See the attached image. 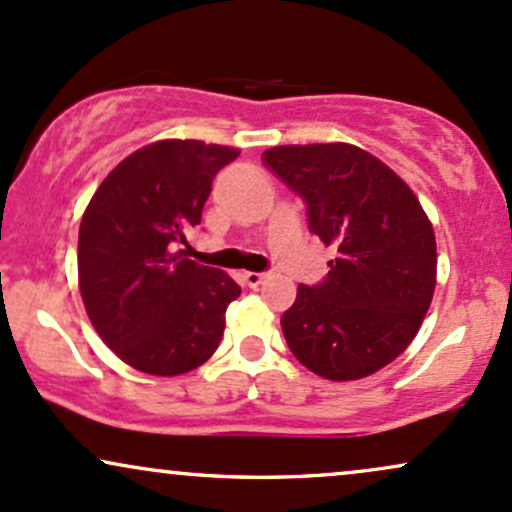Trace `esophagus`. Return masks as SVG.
I'll use <instances>...</instances> for the list:
<instances>
[{
  "label": "esophagus",
  "mask_w": 512,
  "mask_h": 512,
  "mask_svg": "<svg viewBox=\"0 0 512 512\" xmlns=\"http://www.w3.org/2000/svg\"><path fill=\"white\" fill-rule=\"evenodd\" d=\"M264 279H267V274L264 272H245L243 274V281L250 286V289H257Z\"/></svg>",
  "instance_id": "1"
}]
</instances>
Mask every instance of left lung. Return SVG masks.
Returning a JSON list of instances; mask_svg holds the SVG:
<instances>
[{
	"label": "left lung",
	"mask_w": 512,
	"mask_h": 512,
	"mask_svg": "<svg viewBox=\"0 0 512 512\" xmlns=\"http://www.w3.org/2000/svg\"><path fill=\"white\" fill-rule=\"evenodd\" d=\"M303 197L308 226L337 250L281 315L291 354L327 380L385 368L419 332L436 289V236L395 170L354 144H291L262 154Z\"/></svg>",
	"instance_id": "1"
}]
</instances>
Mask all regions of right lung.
Here are the masks:
<instances>
[{"instance_id": "obj_1", "label": "right lung", "mask_w": 512, "mask_h": 512, "mask_svg": "<svg viewBox=\"0 0 512 512\" xmlns=\"http://www.w3.org/2000/svg\"><path fill=\"white\" fill-rule=\"evenodd\" d=\"M231 146L163 139L117 163L79 228V289L101 339L149 375H182L214 354L240 286L187 260L211 180Z\"/></svg>"}]
</instances>
